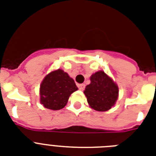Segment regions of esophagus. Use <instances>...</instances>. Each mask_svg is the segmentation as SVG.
<instances>
[{"label":"esophagus","mask_w":156,"mask_h":156,"mask_svg":"<svg viewBox=\"0 0 156 156\" xmlns=\"http://www.w3.org/2000/svg\"><path fill=\"white\" fill-rule=\"evenodd\" d=\"M78 87L79 88V90H83L85 88V84H78Z\"/></svg>","instance_id":"obj_1"}]
</instances>
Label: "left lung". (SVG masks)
<instances>
[{
	"instance_id": "8db88e82",
	"label": "left lung",
	"mask_w": 156,
	"mask_h": 156,
	"mask_svg": "<svg viewBox=\"0 0 156 156\" xmlns=\"http://www.w3.org/2000/svg\"><path fill=\"white\" fill-rule=\"evenodd\" d=\"M88 104L96 111H108L116 103L118 87L104 73L99 71L90 77V83L84 90Z\"/></svg>"
}]
</instances>
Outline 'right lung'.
<instances>
[{
	"label": "right lung",
	"mask_w": 156,
	"mask_h": 156,
	"mask_svg": "<svg viewBox=\"0 0 156 156\" xmlns=\"http://www.w3.org/2000/svg\"><path fill=\"white\" fill-rule=\"evenodd\" d=\"M78 90L73 78L61 69L48 74L40 86V102L46 108L59 110L68 102L69 95Z\"/></svg>",
	"instance_id": "right-lung-1"
}]
</instances>
